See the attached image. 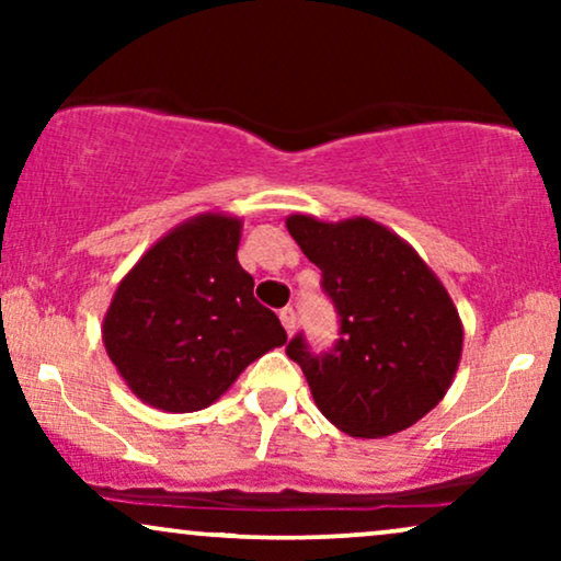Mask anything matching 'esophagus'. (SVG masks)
I'll return each instance as SVG.
<instances>
[{
	"instance_id": "34e87169",
	"label": "esophagus",
	"mask_w": 561,
	"mask_h": 561,
	"mask_svg": "<svg viewBox=\"0 0 561 561\" xmlns=\"http://www.w3.org/2000/svg\"><path fill=\"white\" fill-rule=\"evenodd\" d=\"M279 319H282V327H285V332L293 334L295 332V311H293V308H289V306L282 308Z\"/></svg>"
}]
</instances>
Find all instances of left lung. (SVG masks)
Wrapping results in <instances>:
<instances>
[{"label": "left lung", "mask_w": 561, "mask_h": 561, "mask_svg": "<svg viewBox=\"0 0 561 561\" xmlns=\"http://www.w3.org/2000/svg\"><path fill=\"white\" fill-rule=\"evenodd\" d=\"M287 231L321 268L340 317L330 353L308 351L302 334L287 345L321 414L351 437H388L420 422L448 392L465 345L448 289L409 242L371 218L293 214Z\"/></svg>", "instance_id": "8db88e82"}]
</instances>
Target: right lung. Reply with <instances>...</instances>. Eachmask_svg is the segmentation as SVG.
Segmentation results:
<instances>
[{"instance_id":"add662e5","label":"right lung","mask_w":561,"mask_h":561,"mask_svg":"<svg viewBox=\"0 0 561 561\" xmlns=\"http://www.w3.org/2000/svg\"><path fill=\"white\" fill-rule=\"evenodd\" d=\"M242 221L199 214L147 250L121 279L102 343L141 403L171 414L208 409L255 358L287 343L237 261Z\"/></svg>"}]
</instances>
